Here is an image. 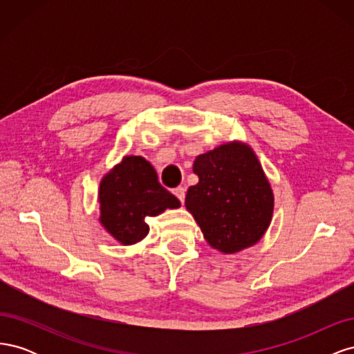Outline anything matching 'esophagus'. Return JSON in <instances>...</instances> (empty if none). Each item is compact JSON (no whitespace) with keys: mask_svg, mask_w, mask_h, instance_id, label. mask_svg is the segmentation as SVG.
Here are the masks:
<instances>
[{"mask_svg":"<svg viewBox=\"0 0 354 354\" xmlns=\"http://www.w3.org/2000/svg\"><path fill=\"white\" fill-rule=\"evenodd\" d=\"M174 195L177 196V199L180 201V202H185V198H186V189L185 187H176L174 189Z\"/></svg>","mask_w":354,"mask_h":354,"instance_id":"obj_1","label":"esophagus"}]
</instances>
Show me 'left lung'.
Returning a JSON list of instances; mask_svg holds the SVG:
<instances>
[{"label": "left lung", "instance_id": "8db88e82", "mask_svg": "<svg viewBox=\"0 0 354 354\" xmlns=\"http://www.w3.org/2000/svg\"><path fill=\"white\" fill-rule=\"evenodd\" d=\"M198 185L190 186L186 208L203 238L224 254L259 242L273 216V192L252 149L232 142L195 159Z\"/></svg>", "mask_w": 354, "mask_h": 354}]
</instances>
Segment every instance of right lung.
<instances>
[{
	"label": "right lung",
	"mask_w": 354,
	"mask_h": 354,
	"mask_svg": "<svg viewBox=\"0 0 354 354\" xmlns=\"http://www.w3.org/2000/svg\"><path fill=\"white\" fill-rule=\"evenodd\" d=\"M99 202L102 226L122 245L146 236V217L180 207V201L159 185L155 168L143 156H124L104 174Z\"/></svg>",
	"instance_id": "obj_1"
}]
</instances>
